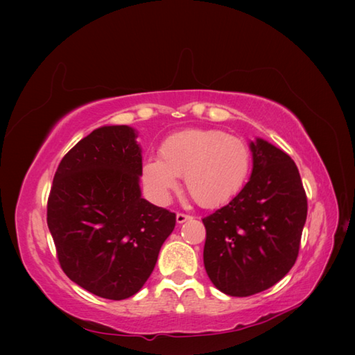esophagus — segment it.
<instances>
[{
	"label": "esophagus",
	"mask_w": 355,
	"mask_h": 355,
	"mask_svg": "<svg viewBox=\"0 0 355 355\" xmlns=\"http://www.w3.org/2000/svg\"><path fill=\"white\" fill-rule=\"evenodd\" d=\"M175 220H177L178 224H183V223H186V221L192 220V216H191V215H186V214H177Z\"/></svg>",
	"instance_id": "obj_1"
}]
</instances>
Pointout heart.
I'll list each match as a JSON object with an SVG mask.
<instances>
[{"mask_svg": "<svg viewBox=\"0 0 355 355\" xmlns=\"http://www.w3.org/2000/svg\"><path fill=\"white\" fill-rule=\"evenodd\" d=\"M158 155L145 158L140 169L143 186L157 205H168L178 177H184L187 192L200 206H224L243 192L253 168L248 143L221 130L173 132L160 143Z\"/></svg>", "mask_w": 355, "mask_h": 355, "instance_id": "obj_1", "label": "heart"}]
</instances>
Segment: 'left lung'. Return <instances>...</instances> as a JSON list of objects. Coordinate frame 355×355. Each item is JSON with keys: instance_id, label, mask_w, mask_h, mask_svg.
<instances>
[{"instance_id": "8db88e82", "label": "left lung", "mask_w": 355, "mask_h": 355, "mask_svg": "<svg viewBox=\"0 0 355 355\" xmlns=\"http://www.w3.org/2000/svg\"><path fill=\"white\" fill-rule=\"evenodd\" d=\"M253 169L229 205L202 218L205 268L218 290L247 297L273 286L297 259L306 195L297 166L267 140L250 141Z\"/></svg>"}]
</instances>
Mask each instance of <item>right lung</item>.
Wrapping results in <instances>:
<instances>
[{
    "instance_id": "right-lung-1",
    "label": "right lung",
    "mask_w": 355,
    "mask_h": 355,
    "mask_svg": "<svg viewBox=\"0 0 355 355\" xmlns=\"http://www.w3.org/2000/svg\"><path fill=\"white\" fill-rule=\"evenodd\" d=\"M126 125L101 126L58 166L47 224L64 273L111 300L134 296L153 273L175 214L141 197V148Z\"/></svg>"
}]
</instances>
